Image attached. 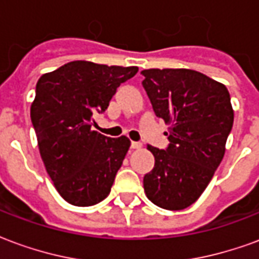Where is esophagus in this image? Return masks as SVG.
<instances>
[{
	"mask_svg": "<svg viewBox=\"0 0 259 259\" xmlns=\"http://www.w3.org/2000/svg\"><path fill=\"white\" fill-rule=\"evenodd\" d=\"M132 148H133V150H140L141 147H143V144H141V143H139V141H132Z\"/></svg>",
	"mask_w": 259,
	"mask_h": 259,
	"instance_id": "obj_1",
	"label": "esophagus"
}]
</instances>
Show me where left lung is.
Instances as JSON below:
<instances>
[{
    "label": "left lung",
    "mask_w": 259,
    "mask_h": 259,
    "mask_svg": "<svg viewBox=\"0 0 259 259\" xmlns=\"http://www.w3.org/2000/svg\"><path fill=\"white\" fill-rule=\"evenodd\" d=\"M143 85L158 118L169 124L166 150L147 146L155 165L143 180L148 200L169 211L200 198L222 162L233 126L226 85L191 69H146Z\"/></svg>",
    "instance_id": "left-lung-1"
}]
</instances>
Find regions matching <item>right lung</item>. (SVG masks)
<instances>
[{
	"mask_svg": "<svg viewBox=\"0 0 259 259\" xmlns=\"http://www.w3.org/2000/svg\"><path fill=\"white\" fill-rule=\"evenodd\" d=\"M137 70L73 61L37 81L30 118L40 155L57 191L72 205H94L111 191L130 140L91 130L93 115L104 112L120 83Z\"/></svg>",
	"mask_w": 259,
	"mask_h": 259,
	"instance_id": "1",
	"label": "right lung"
}]
</instances>
